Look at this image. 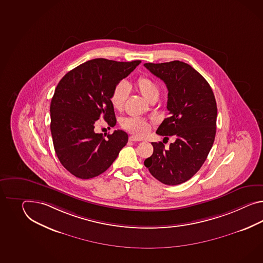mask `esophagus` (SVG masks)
<instances>
[{
	"mask_svg": "<svg viewBox=\"0 0 263 263\" xmlns=\"http://www.w3.org/2000/svg\"><path fill=\"white\" fill-rule=\"evenodd\" d=\"M129 141H133V142H137V141H141L140 139H138V138H136L134 136H131V137H129Z\"/></svg>",
	"mask_w": 263,
	"mask_h": 263,
	"instance_id": "obj_1",
	"label": "esophagus"
}]
</instances>
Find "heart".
Masks as SVG:
<instances>
[{"mask_svg": "<svg viewBox=\"0 0 263 263\" xmlns=\"http://www.w3.org/2000/svg\"><path fill=\"white\" fill-rule=\"evenodd\" d=\"M136 88L141 96L150 103L156 102L160 96L159 84L146 76H141L136 81ZM130 86L126 82L121 81L116 84L110 95V103L114 109L122 111L128 98ZM121 125L122 128L137 137L145 136L151 129V123L140 118H124L121 122Z\"/></svg>", "mask_w": 263, "mask_h": 263, "instance_id": "heart-1", "label": "heart"}]
</instances>
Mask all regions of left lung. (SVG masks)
I'll return each mask as SVG.
<instances>
[{
    "instance_id": "left-lung-1",
    "label": "left lung",
    "mask_w": 263,
    "mask_h": 263,
    "mask_svg": "<svg viewBox=\"0 0 263 263\" xmlns=\"http://www.w3.org/2000/svg\"><path fill=\"white\" fill-rule=\"evenodd\" d=\"M168 89L169 116L157 134L176 137L168 149L152 142L153 154L144 160L151 175L167 185L191 179L204 163L216 136L218 108L211 86L191 65L179 61L144 64Z\"/></svg>"
}]
</instances>
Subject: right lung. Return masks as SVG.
<instances>
[{"label": "right lung", "instance_id": "obj_1", "mask_svg": "<svg viewBox=\"0 0 263 263\" xmlns=\"http://www.w3.org/2000/svg\"><path fill=\"white\" fill-rule=\"evenodd\" d=\"M141 63L90 60L66 73L57 85L50 103L54 149L63 166L79 179L106 171L127 143L128 135L122 130L105 138L94 128L101 118L115 126L111 92Z\"/></svg>", "mask_w": 263, "mask_h": 263}]
</instances>
